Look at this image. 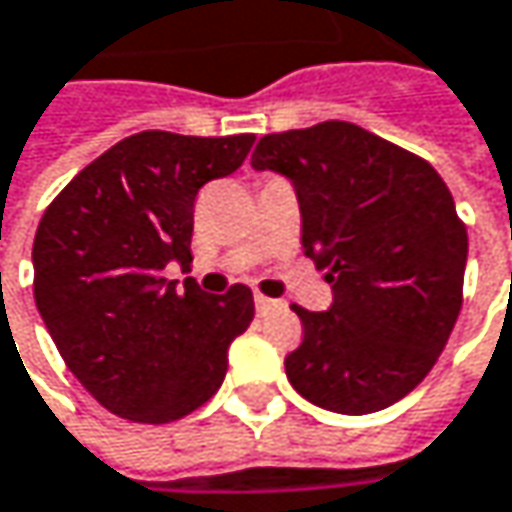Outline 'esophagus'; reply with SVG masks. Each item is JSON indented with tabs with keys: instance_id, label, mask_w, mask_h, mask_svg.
Segmentation results:
<instances>
[{
	"instance_id": "1",
	"label": "esophagus",
	"mask_w": 512,
	"mask_h": 512,
	"mask_svg": "<svg viewBox=\"0 0 512 512\" xmlns=\"http://www.w3.org/2000/svg\"><path fill=\"white\" fill-rule=\"evenodd\" d=\"M253 303H256V312L259 315H265V312H271V309H277L280 306V300H271V297H265V294H253Z\"/></svg>"
}]
</instances>
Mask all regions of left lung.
<instances>
[{
    "label": "left lung",
    "mask_w": 512,
    "mask_h": 512,
    "mask_svg": "<svg viewBox=\"0 0 512 512\" xmlns=\"http://www.w3.org/2000/svg\"><path fill=\"white\" fill-rule=\"evenodd\" d=\"M253 170L286 176L300 241L327 271V312L291 306L303 342L288 383L309 404L368 416L407 398L445 348L460 306L469 235L442 176L342 120L265 135Z\"/></svg>",
    "instance_id": "8db88e82"
}]
</instances>
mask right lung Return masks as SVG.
Wrapping results in <instances>:
<instances>
[{"mask_svg":"<svg viewBox=\"0 0 512 512\" xmlns=\"http://www.w3.org/2000/svg\"><path fill=\"white\" fill-rule=\"evenodd\" d=\"M253 135L138 132L91 161L43 212L32 247L34 303L76 380L114 416L164 424L224 383L253 294L176 288L188 268L197 191L241 167Z\"/></svg>","mask_w":512,"mask_h":512,"instance_id":"obj_1","label":"right lung"}]
</instances>
